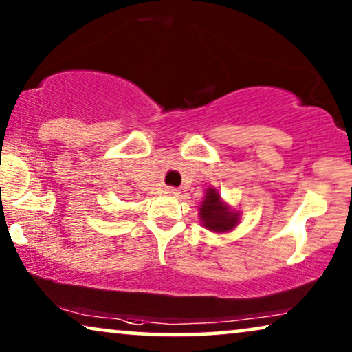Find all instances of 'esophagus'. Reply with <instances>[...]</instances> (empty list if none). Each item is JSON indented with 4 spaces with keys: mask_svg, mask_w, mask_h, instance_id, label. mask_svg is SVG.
<instances>
[{
    "mask_svg": "<svg viewBox=\"0 0 352 352\" xmlns=\"http://www.w3.org/2000/svg\"><path fill=\"white\" fill-rule=\"evenodd\" d=\"M165 192H166L168 195H179V190H177L176 187H168Z\"/></svg>",
    "mask_w": 352,
    "mask_h": 352,
    "instance_id": "1",
    "label": "esophagus"
}]
</instances>
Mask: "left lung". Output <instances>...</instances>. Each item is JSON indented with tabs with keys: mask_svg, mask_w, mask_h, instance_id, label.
<instances>
[{
	"mask_svg": "<svg viewBox=\"0 0 352 352\" xmlns=\"http://www.w3.org/2000/svg\"><path fill=\"white\" fill-rule=\"evenodd\" d=\"M200 218L205 228L214 232H224L237 226V213H230L228 206L221 204V197L216 189H208L205 200L201 201Z\"/></svg>",
	"mask_w": 352,
	"mask_h": 352,
	"instance_id": "8db88e82",
	"label": "left lung"
}]
</instances>
